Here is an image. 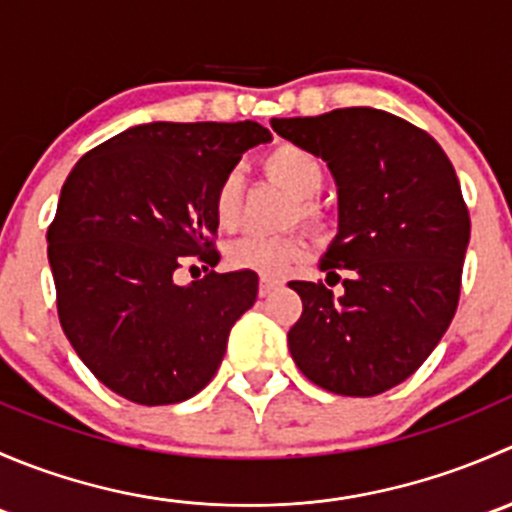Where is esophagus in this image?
<instances>
[{
  "label": "esophagus",
  "instance_id": "34e87169",
  "mask_svg": "<svg viewBox=\"0 0 512 512\" xmlns=\"http://www.w3.org/2000/svg\"><path fill=\"white\" fill-rule=\"evenodd\" d=\"M277 287H280V282L270 280V277H262V280H260V297H267V294L275 292Z\"/></svg>",
  "mask_w": 512,
  "mask_h": 512
}]
</instances>
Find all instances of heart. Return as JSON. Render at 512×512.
Returning <instances> with one entry per match:
<instances>
[{
    "label": "heart",
    "instance_id": "heart-1",
    "mask_svg": "<svg viewBox=\"0 0 512 512\" xmlns=\"http://www.w3.org/2000/svg\"><path fill=\"white\" fill-rule=\"evenodd\" d=\"M265 170L272 180L287 188L294 198L299 200L297 210L299 218L319 220L317 205L312 198H317L324 185V165L312 151L292 143H282L275 151L265 156ZM242 205V175L240 170H227L223 180L215 188L213 213L220 227H232L240 218ZM307 257V242L299 235H250L237 237L227 247V265L235 270L255 272L262 277H285L292 272L297 262Z\"/></svg>",
    "mask_w": 512,
    "mask_h": 512
}]
</instances>
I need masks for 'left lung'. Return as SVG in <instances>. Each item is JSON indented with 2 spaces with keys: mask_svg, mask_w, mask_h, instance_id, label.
I'll list each match as a JSON object with an SVG mask.
<instances>
[{
  "mask_svg": "<svg viewBox=\"0 0 512 512\" xmlns=\"http://www.w3.org/2000/svg\"><path fill=\"white\" fill-rule=\"evenodd\" d=\"M272 128L327 160L339 195L319 270L344 289L289 282L302 297L289 354L332 394L376 396L414 374L456 314L471 240L456 170L426 131L379 108L272 118Z\"/></svg>",
  "mask_w": 512,
  "mask_h": 512,
  "instance_id": "obj_1",
  "label": "left lung"
}]
</instances>
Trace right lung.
<instances>
[{
	"label": "right lung",
	"instance_id": "add662e5",
	"mask_svg": "<svg viewBox=\"0 0 512 512\" xmlns=\"http://www.w3.org/2000/svg\"><path fill=\"white\" fill-rule=\"evenodd\" d=\"M270 138L255 121H153L108 138L66 178L46 232L59 322L123 399L178 404L218 371L232 324L255 304L257 275L210 270L178 285L175 272L190 257L218 265L215 188Z\"/></svg>",
	"mask_w": 512,
	"mask_h": 512
}]
</instances>
